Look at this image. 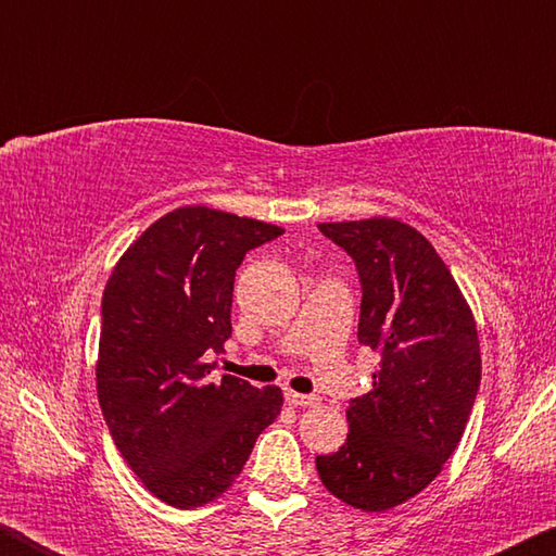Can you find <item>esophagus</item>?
<instances>
[{"label": "esophagus", "mask_w": 556, "mask_h": 556, "mask_svg": "<svg viewBox=\"0 0 556 556\" xmlns=\"http://www.w3.org/2000/svg\"><path fill=\"white\" fill-rule=\"evenodd\" d=\"M285 397H287L289 404H294V407H316V404L321 402L316 397V394H299V392H291V390H287Z\"/></svg>", "instance_id": "34e87169"}]
</instances>
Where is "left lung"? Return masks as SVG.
<instances>
[{
	"label": "left lung",
	"instance_id": "8db88e82",
	"mask_svg": "<svg viewBox=\"0 0 556 556\" xmlns=\"http://www.w3.org/2000/svg\"><path fill=\"white\" fill-rule=\"evenodd\" d=\"M361 279L357 341L380 355L372 390L348 402V439L316 456L324 485L365 513L400 505L454 454L481 388L476 321L425 235L392 218L321 223Z\"/></svg>",
	"mask_w": 556,
	"mask_h": 556
}]
</instances>
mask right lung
Instances as JSON below:
<instances>
[{
    "mask_svg": "<svg viewBox=\"0 0 556 556\" xmlns=\"http://www.w3.org/2000/svg\"><path fill=\"white\" fill-rule=\"evenodd\" d=\"M285 232L191 205L159 218L102 294L98 400L119 454L159 501L199 507L228 491L281 390L223 375L208 355L232 333L235 269Z\"/></svg>",
    "mask_w": 556,
    "mask_h": 556,
    "instance_id": "obj_1",
    "label": "right lung"
}]
</instances>
